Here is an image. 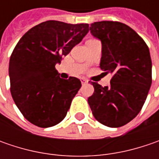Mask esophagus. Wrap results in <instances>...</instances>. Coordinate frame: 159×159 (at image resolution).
<instances>
[{
	"mask_svg": "<svg viewBox=\"0 0 159 159\" xmlns=\"http://www.w3.org/2000/svg\"><path fill=\"white\" fill-rule=\"evenodd\" d=\"M80 81H81V83H82V85H85V84H87V83L89 82L85 78H81V79H80Z\"/></svg>",
	"mask_w": 159,
	"mask_h": 159,
	"instance_id": "esophagus-1",
	"label": "esophagus"
}]
</instances>
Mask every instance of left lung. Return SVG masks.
<instances>
[{
  "label": "left lung",
  "mask_w": 159,
  "mask_h": 159,
  "mask_svg": "<svg viewBox=\"0 0 159 159\" xmlns=\"http://www.w3.org/2000/svg\"><path fill=\"white\" fill-rule=\"evenodd\" d=\"M91 34L102 43L100 68L111 73L110 87L92 82L95 91L88 102L95 119L109 127L134 119L143 106L151 86V58L144 40L119 22L91 24Z\"/></svg>",
  "instance_id": "obj_1"
}]
</instances>
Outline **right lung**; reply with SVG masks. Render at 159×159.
<instances>
[{"mask_svg":"<svg viewBox=\"0 0 159 159\" xmlns=\"http://www.w3.org/2000/svg\"><path fill=\"white\" fill-rule=\"evenodd\" d=\"M89 24L43 22L23 35L9 59L10 92L24 117L40 127L65 118L81 87L75 77H59L56 64L89 33Z\"/></svg>","mask_w":159,"mask_h":159,"instance_id":"obj_1","label":"right lung"}]
</instances>
